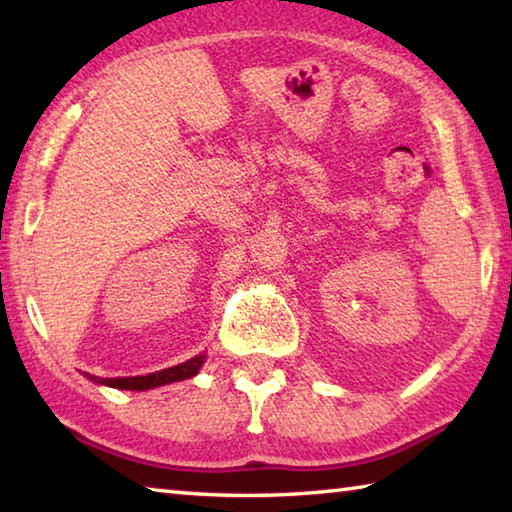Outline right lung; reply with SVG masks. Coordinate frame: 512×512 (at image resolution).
Here are the masks:
<instances>
[{
	"instance_id": "right-lung-1",
	"label": "right lung",
	"mask_w": 512,
	"mask_h": 512,
	"mask_svg": "<svg viewBox=\"0 0 512 512\" xmlns=\"http://www.w3.org/2000/svg\"><path fill=\"white\" fill-rule=\"evenodd\" d=\"M203 361H205L203 354H198V357L189 359L185 363H178V366L160 370V372H151V375H144V377H117V379H99L92 375H88V377L92 381H99V384H106L112 388H124V391H149V388L171 384V381L194 377L198 368L203 366Z\"/></svg>"
}]
</instances>
